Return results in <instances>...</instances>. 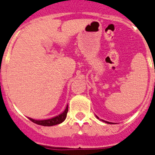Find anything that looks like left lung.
<instances>
[{
	"label": "left lung",
	"instance_id": "obj_1",
	"mask_svg": "<svg viewBox=\"0 0 155 155\" xmlns=\"http://www.w3.org/2000/svg\"><path fill=\"white\" fill-rule=\"evenodd\" d=\"M96 117H97V118H98V116H96ZM102 121H103V122H105V123H107V124H112V123H110V122H107V121H105V120H102Z\"/></svg>",
	"mask_w": 155,
	"mask_h": 155
}]
</instances>
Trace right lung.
I'll list each match as a JSON object with an SVG mask.
<instances>
[{"label": "right lung", "instance_id": "right-lung-1", "mask_svg": "<svg viewBox=\"0 0 155 155\" xmlns=\"http://www.w3.org/2000/svg\"><path fill=\"white\" fill-rule=\"evenodd\" d=\"M68 112V105H67L65 110H64L61 114L58 115V116H55V117H53V118L51 119H49V120H33V119L29 118V117H28V118L29 119L31 122H33V123L38 124V125L44 126V127H51V126L57 125V124H61L62 122H64V120H65L66 117H67Z\"/></svg>", "mask_w": 155, "mask_h": 155}]
</instances>
